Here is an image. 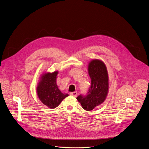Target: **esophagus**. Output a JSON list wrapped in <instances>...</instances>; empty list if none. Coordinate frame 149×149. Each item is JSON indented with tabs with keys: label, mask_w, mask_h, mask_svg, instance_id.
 <instances>
[{
	"label": "esophagus",
	"mask_w": 149,
	"mask_h": 149,
	"mask_svg": "<svg viewBox=\"0 0 149 149\" xmlns=\"http://www.w3.org/2000/svg\"><path fill=\"white\" fill-rule=\"evenodd\" d=\"M70 95H71L72 96H74V97H77V92L75 91V92H71L70 93Z\"/></svg>",
	"instance_id": "obj_1"
}]
</instances>
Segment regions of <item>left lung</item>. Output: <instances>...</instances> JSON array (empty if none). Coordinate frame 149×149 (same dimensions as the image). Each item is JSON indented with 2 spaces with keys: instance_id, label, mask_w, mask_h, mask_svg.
Listing matches in <instances>:
<instances>
[{
  "instance_id": "left-lung-1",
  "label": "left lung",
  "mask_w": 149,
  "mask_h": 149,
  "mask_svg": "<svg viewBox=\"0 0 149 149\" xmlns=\"http://www.w3.org/2000/svg\"><path fill=\"white\" fill-rule=\"evenodd\" d=\"M88 69L91 80V87L86 95L81 94L77 99L84 110L91 111L102 103L107 97L109 76L105 65L100 60H92L89 63Z\"/></svg>"
}]
</instances>
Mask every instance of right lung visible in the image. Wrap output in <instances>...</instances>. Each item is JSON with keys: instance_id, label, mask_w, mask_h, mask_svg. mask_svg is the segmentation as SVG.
<instances>
[{"instance_id": "add662e5", "label": "right lung", "mask_w": 149, "mask_h": 149, "mask_svg": "<svg viewBox=\"0 0 149 149\" xmlns=\"http://www.w3.org/2000/svg\"><path fill=\"white\" fill-rule=\"evenodd\" d=\"M58 71L46 73L41 77L37 87V93L40 101L50 109H55L68 94L61 93L56 82Z\"/></svg>"}]
</instances>
